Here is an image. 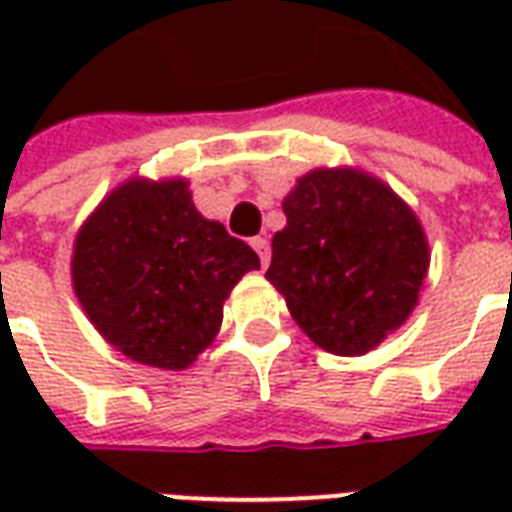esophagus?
<instances>
[{
  "mask_svg": "<svg viewBox=\"0 0 512 512\" xmlns=\"http://www.w3.org/2000/svg\"><path fill=\"white\" fill-rule=\"evenodd\" d=\"M252 249H255L257 257H260V263H263V266H268V260H271V246H268L266 238H260V235H257V238H252Z\"/></svg>",
  "mask_w": 512,
  "mask_h": 512,
  "instance_id": "1",
  "label": "esophagus"
}]
</instances>
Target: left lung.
I'll use <instances>...</instances> for the list:
<instances>
[{
    "instance_id": "8db88e82",
    "label": "left lung",
    "mask_w": 512,
    "mask_h": 512,
    "mask_svg": "<svg viewBox=\"0 0 512 512\" xmlns=\"http://www.w3.org/2000/svg\"><path fill=\"white\" fill-rule=\"evenodd\" d=\"M266 279L312 343L362 356L397 332L419 301L430 249L417 213L384 180L318 167L282 200Z\"/></svg>"
}]
</instances>
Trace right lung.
Listing matches in <instances>:
<instances>
[{
    "label": "right lung",
    "instance_id": "add662e5",
    "mask_svg": "<svg viewBox=\"0 0 512 512\" xmlns=\"http://www.w3.org/2000/svg\"><path fill=\"white\" fill-rule=\"evenodd\" d=\"M252 246L205 219L186 178H131L73 241V293L98 334L136 365L186 370L213 343Z\"/></svg>",
    "mask_w": 512,
    "mask_h": 512
}]
</instances>
